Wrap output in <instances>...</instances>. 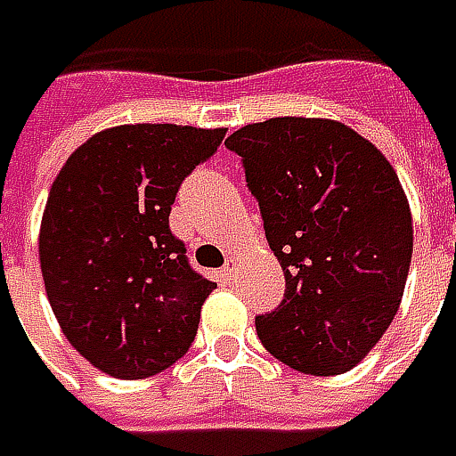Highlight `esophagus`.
I'll return each mask as SVG.
<instances>
[{"label":"esophagus","instance_id":"34e87169","mask_svg":"<svg viewBox=\"0 0 456 456\" xmlns=\"http://www.w3.org/2000/svg\"><path fill=\"white\" fill-rule=\"evenodd\" d=\"M236 272H238V264H236V261H233V258H231V261H228V264H225L223 269H220V276H223L225 281H233V276H236Z\"/></svg>","mask_w":456,"mask_h":456}]
</instances>
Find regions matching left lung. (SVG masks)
<instances>
[{"label": "left lung", "mask_w": 456, "mask_h": 456, "mask_svg": "<svg viewBox=\"0 0 456 456\" xmlns=\"http://www.w3.org/2000/svg\"><path fill=\"white\" fill-rule=\"evenodd\" d=\"M225 147L287 279L281 305L256 317L258 340L306 376L355 368L394 322L411 266V210L394 167L330 118L248 124Z\"/></svg>", "instance_id": "1"}]
</instances>
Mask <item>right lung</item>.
<instances>
[{
    "instance_id": "1",
    "label": "right lung",
    "mask_w": 456,
    "mask_h": 456,
    "mask_svg": "<svg viewBox=\"0 0 456 456\" xmlns=\"http://www.w3.org/2000/svg\"><path fill=\"white\" fill-rule=\"evenodd\" d=\"M225 129L132 124L94 134L50 187L40 269L68 342L124 380L162 373L195 340L216 281L169 231L183 180L218 151Z\"/></svg>"
}]
</instances>
